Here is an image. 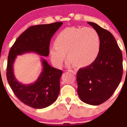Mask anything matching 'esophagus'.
Returning <instances> with one entry per match:
<instances>
[{
    "instance_id": "obj_1",
    "label": "esophagus",
    "mask_w": 127,
    "mask_h": 127,
    "mask_svg": "<svg viewBox=\"0 0 127 127\" xmlns=\"http://www.w3.org/2000/svg\"><path fill=\"white\" fill-rule=\"evenodd\" d=\"M68 72L72 73H73V74L76 73V70H68Z\"/></svg>"
}]
</instances>
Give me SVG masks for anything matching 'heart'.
<instances>
[{
	"label": "heart",
	"instance_id": "b5f03b06",
	"mask_svg": "<svg viewBox=\"0 0 127 127\" xmlns=\"http://www.w3.org/2000/svg\"><path fill=\"white\" fill-rule=\"evenodd\" d=\"M98 32L89 27H67L55 36L54 45L49 46V53L53 64L62 66L65 58L68 64L84 67L92 64L98 57L100 49Z\"/></svg>",
	"mask_w": 127,
	"mask_h": 127
}]
</instances>
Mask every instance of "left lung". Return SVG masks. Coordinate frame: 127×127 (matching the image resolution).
<instances>
[{"label": "left lung", "instance_id": "obj_1", "mask_svg": "<svg viewBox=\"0 0 127 127\" xmlns=\"http://www.w3.org/2000/svg\"><path fill=\"white\" fill-rule=\"evenodd\" d=\"M98 32L100 49L96 60L77 73L78 94L83 102L101 104L113 95L122 76V54L110 32L92 22H88Z\"/></svg>", "mask_w": 127, "mask_h": 127}]
</instances>
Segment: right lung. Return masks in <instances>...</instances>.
Instances as JSON below:
<instances>
[{
    "mask_svg": "<svg viewBox=\"0 0 127 127\" xmlns=\"http://www.w3.org/2000/svg\"><path fill=\"white\" fill-rule=\"evenodd\" d=\"M62 24V22H56L31 26L17 38L9 52L6 69L9 85L20 101L33 108H45L57 100L62 70L52 67L42 58L43 68L37 79L33 84H23L15 78L13 65L17 55L26 53L35 52L40 56H48L51 37Z\"/></svg>",
    "mask_w": 127,
    "mask_h": 127,
    "instance_id": "right-lung-1",
    "label": "right lung"
}]
</instances>
